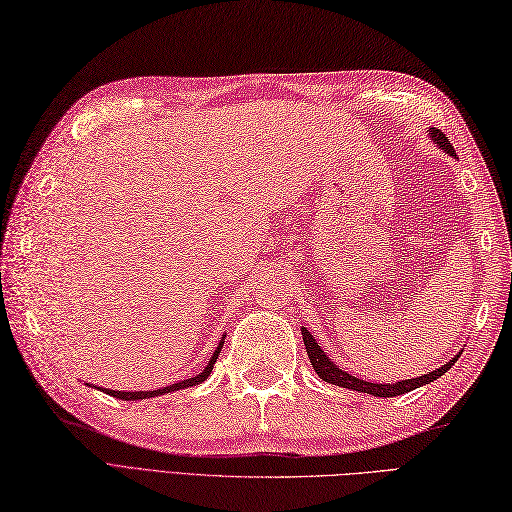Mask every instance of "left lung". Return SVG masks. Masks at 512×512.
<instances>
[{"label":"left lung","mask_w":512,"mask_h":512,"mask_svg":"<svg viewBox=\"0 0 512 512\" xmlns=\"http://www.w3.org/2000/svg\"><path fill=\"white\" fill-rule=\"evenodd\" d=\"M432 139L436 141V145H439L441 149H445L447 154L456 156V149L452 147L450 139H447L443 132L432 130ZM302 336H304V345H306V352H308L310 363H313V369L317 371V376L321 380H326V382L336 384V386H343V389L369 393V395H376V397H395V395H402V393H408V391H413V389H419V386L428 384V382H434L436 378H441L447 369H452V365L456 363L458 356H460L458 354L447 365L439 367V369L432 371V373H423V376L413 378V380H402V382H395V384H373V382L358 380V378L350 376V373H345L343 369L336 367L332 360L328 358V354L321 350V345L315 341V336L310 334L306 328H302Z\"/></svg>","instance_id":"8db88e82"}]
</instances>
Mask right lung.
<instances>
[{"mask_svg": "<svg viewBox=\"0 0 512 512\" xmlns=\"http://www.w3.org/2000/svg\"><path fill=\"white\" fill-rule=\"evenodd\" d=\"M223 339H226V336H223ZM221 347H223V341L219 343V347L215 350V354H213V358L208 360V365H206V369L199 373V376H195V378H189V380H182V382H178V384H169V386H165V389H156V391H136V393H126V391H108V389H102V391H106L108 395H112V397H119V400H145V397H156V395H165V393H171V391H178V389H186V386H193V384H199V382H204L208 376H210V371H213V365L217 363V356H219V352H221Z\"/></svg>", "mask_w": 512, "mask_h": 512, "instance_id": "add662e5", "label": "right lung"}]
</instances>
